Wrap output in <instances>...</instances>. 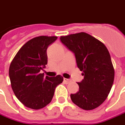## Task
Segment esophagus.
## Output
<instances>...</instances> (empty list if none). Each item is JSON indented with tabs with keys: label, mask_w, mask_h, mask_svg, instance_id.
I'll return each mask as SVG.
<instances>
[{
	"label": "esophagus",
	"mask_w": 125,
	"mask_h": 125,
	"mask_svg": "<svg viewBox=\"0 0 125 125\" xmlns=\"http://www.w3.org/2000/svg\"><path fill=\"white\" fill-rule=\"evenodd\" d=\"M63 81H64V82H65V84H69L70 82H71V80L70 79H68V78H64L63 79Z\"/></svg>",
	"instance_id": "34e87169"
}]
</instances>
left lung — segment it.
I'll return each instance as SVG.
<instances>
[{"mask_svg":"<svg viewBox=\"0 0 125 125\" xmlns=\"http://www.w3.org/2000/svg\"><path fill=\"white\" fill-rule=\"evenodd\" d=\"M60 41L74 53L77 66L84 76L78 83V92L70 95L72 102L84 110L98 107L106 99L115 78V70L106 47L84 32L62 36Z\"/></svg>","mask_w":125,"mask_h":125,"instance_id":"1","label":"left lung"}]
</instances>
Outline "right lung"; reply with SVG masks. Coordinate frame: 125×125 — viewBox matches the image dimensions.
<instances>
[{
  "mask_svg": "<svg viewBox=\"0 0 125 125\" xmlns=\"http://www.w3.org/2000/svg\"><path fill=\"white\" fill-rule=\"evenodd\" d=\"M57 37L39 36L27 41L17 52L9 68V78L15 96L25 106L35 110L52 101L62 76L44 77L40 73L47 63V49Z\"/></svg>",
  "mask_w": 125,
  "mask_h": 125,
  "instance_id": "obj_1",
  "label": "right lung"
}]
</instances>
